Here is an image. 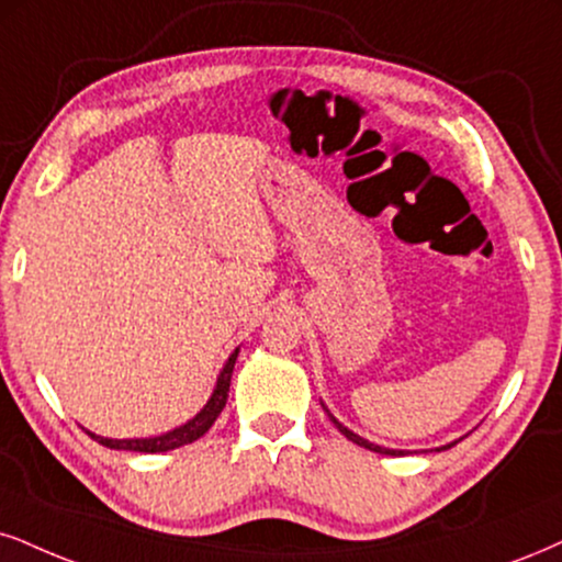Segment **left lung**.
Returning a JSON list of instances; mask_svg holds the SVG:
<instances>
[{"instance_id": "1", "label": "left lung", "mask_w": 562, "mask_h": 562, "mask_svg": "<svg viewBox=\"0 0 562 562\" xmlns=\"http://www.w3.org/2000/svg\"><path fill=\"white\" fill-rule=\"evenodd\" d=\"M321 404H323V401H321ZM323 408H325V414H328V419H330V422H334V425H336V429H338V432H341V435H344V438H349L351 442H357V446H362V448H367V450H375V453H380V456H406V453H412V450H396V448H385V446H378V442H370V440H364V438H362V435L351 432V429H349V427H346V425H341V422H338V419L334 417V414H330V408H328V406H325V404H323ZM459 440H463V438H459ZM459 440L448 442V446H440V448H435V450H448V448H453V446H456V442H459Z\"/></svg>"}]
</instances>
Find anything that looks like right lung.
<instances>
[{"instance_id": "add662e5", "label": "right lung", "mask_w": 562, "mask_h": 562, "mask_svg": "<svg viewBox=\"0 0 562 562\" xmlns=\"http://www.w3.org/2000/svg\"><path fill=\"white\" fill-rule=\"evenodd\" d=\"M239 357V349H234L228 359L221 367L218 378H216V385H213V393L211 398L205 401V406L200 408L192 419H187L184 425H179L175 429H169V432H161V435H154V438H124V440H116V438H101V435L86 432L93 438L95 442H101V446L106 448H114V450H135V453H166V450H175V448H182L187 442H195L198 438H203L207 429L213 427V422L218 419V414L224 412L226 406V398H228V385H232V372H234V362H237Z\"/></svg>"}]
</instances>
